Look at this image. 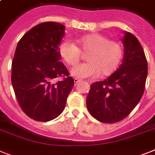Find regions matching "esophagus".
<instances>
[{
  "label": "esophagus",
  "instance_id": "esophagus-1",
  "mask_svg": "<svg viewBox=\"0 0 155 155\" xmlns=\"http://www.w3.org/2000/svg\"><path fill=\"white\" fill-rule=\"evenodd\" d=\"M74 81L75 84H78V83L81 80H79V79H78V78H74Z\"/></svg>",
  "mask_w": 155,
  "mask_h": 155
}]
</instances>
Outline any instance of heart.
<instances>
[{
  "instance_id": "heart-1",
  "label": "heart",
  "mask_w": 155,
  "mask_h": 155,
  "mask_svg": "<svg viewBox=\"0 0 155 155\" xmlns=\"http://www.w3.org/2000/svg\"><path fill=\"white\" fill-rule=\"evenodd\" d=\"M88 51V63L73 68L71 71L72 76L86 78L100 74L104 76L111 74L118 67L123 55L122 48L118 42L110 41L99 34L81 37L77 40V46L68 41H63L59 46V55L71 67H74L79 63L81 51Z\"/></svg>"
}]
</instances>
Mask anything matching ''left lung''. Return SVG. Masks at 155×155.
<instances>
[{"label": "left lung", "instance_id": "8db88e82", "mask_svg": "<svg viewBox=\"0 0 155 155\" xmlns=\"http://www.w3.org/2000/svg\"><path fill=\"white\" fill-rule=\"evenodd\" d=\"M121 64L103 81L91 84L86 104L89 113L104 123L121 121L138 104L145 88L147 62L140 43L129 32L121 39Z\"/></svg>", "mask_w": 155, "mask_h": 155}]
</instances>
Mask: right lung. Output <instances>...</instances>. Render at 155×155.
<instances>
[{
  "label": "right lung",
  "instance_id": "add662e5",
  "mask_svg": "<svg viewBox=\"0 0 155 155\" xmlns=\"http://www.w3.org/2000/svg\"><path fill=\"white\" fill-rule=\"evenodd\" d=\"M65 26L42 22L30 29L17 45L12 64V84L26 115L38 121L53 120L63 111L74 81L59 62V45ZM67 76L58 82L57 78Z\"/></svg>",
  "mask_w": 155,
  "mask_h": 155
}]
</instances>
